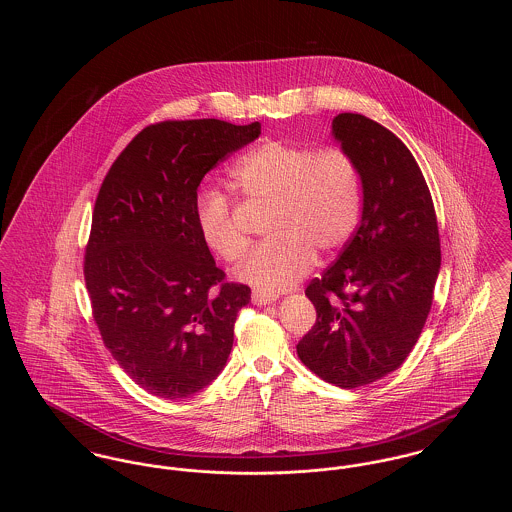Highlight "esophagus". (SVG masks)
Instances as JSON below:
<instances>
[{
    "instance_id": "esophagus-1",
    "label": "esophagus",
    "mask_w": 512,
    "mask_h": 512,
    "mask_svg": "<svg viewBox=\"0 0 512 512\" xmlns=\"http://www.w3.org/2000/svg\"><path fill=\"white\" fill-rule=\"evenodd\" d=\"M251 301H253L255 305H268V303H274V301H276V295L255 290V292L251 293Z\"/></svg>"
}]
</instances>
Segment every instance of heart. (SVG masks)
Wrapping results in <instances>:
<instances>
[{"mask_svg": "<svg viewBox=\"0 0 512 512\" xmlns=\"http://www.w3.org/2000/svg\"><path fill=\"white\" fill-rule=\"evenodd\" d=\"M232 188L249 205L268 209L265 244L251 251L238 276L261 292L292 288L318 255H332L351 240L361 219L363 186L355 157L345 147H315L265 140L230 171ZM199 232L226 263L240 261L249 236L230 197L205 190L197 197Z\"/></svg>", "mask_w": 512, "mask_h": 512, "instance_id": "heart-1", "label": "heart"}]
</instances>
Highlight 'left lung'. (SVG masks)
<instances>
[{
  "mask_svg": "<svg viewBox=\"0 0 512 512\" xmlns=\"http://www.w3.org/2000/svg\"><path fill=\"white\" fill-rule=\"evenodd\" d=\"M332 128L361 172L363 215L305 290L317 322L297 355L318 378L353 390L409 357L432 309L441 245L432 195L407 146L359 113H340Z\"/></svg>",
  "mask_w": 512,
  "mask_h": 512,
  "instance_id": "left-lung-1",
  "label": "left lung"
}]
</instances>
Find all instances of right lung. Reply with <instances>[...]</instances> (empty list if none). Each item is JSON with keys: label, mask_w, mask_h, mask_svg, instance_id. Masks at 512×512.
Masks as SVG:
<instances>
[{"label": "right lung", "mask_w": 512, "mask_h": 512, "mask_svg": "<svg viewBox=\"0 0 512 512\" xmlns=\"http://www.w3.org/2000/svg\"><path fill=\"white\" fill-rule=\"evenodd\" d=\"M261 124L153 122L99 188L84 280L101 340L147 393L186 399L226 365L249 286L226 282L197 219V186Z\"/></svg>", "instance_id": "1"}]
</instances>
